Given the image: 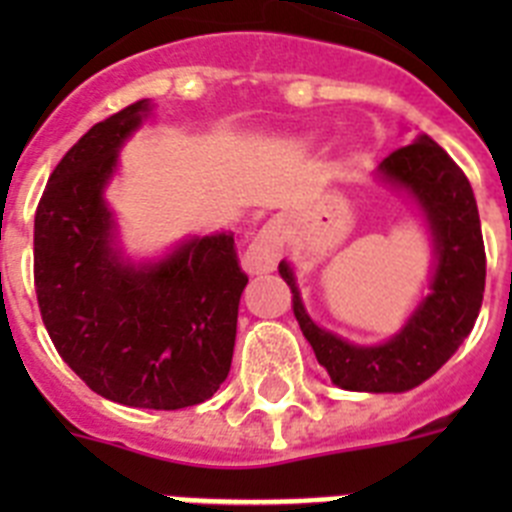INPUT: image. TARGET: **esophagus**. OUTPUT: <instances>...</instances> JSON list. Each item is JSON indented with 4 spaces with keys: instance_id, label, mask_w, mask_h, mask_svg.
Returning a JSON list of instances; mask_svg holds the SVG:
<instances>
[{
    "instance_id": "1",
    "label": "esophagus",
    "mask_w": 512,
    "mask_h": 512,
    "mask_svg": "<svg viewBox=\"0 0 512 512\" xmlns=\"http://www.w3.org/2000/svg\"><path fill=\"white\" fill-rule=\"evenodd\" d=\"M279 256H282V225L271 220L253 235L243 251V269L248 274H269L277 269Z\"/></svg>"
}]
</instances>
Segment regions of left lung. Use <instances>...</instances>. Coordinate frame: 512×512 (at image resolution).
Returning a JSON list of instances; mask_svg holds the SVG:
<instances>
[{
    "instance_id": "obj_1",
    "label": "left lung",
    "mask_w": 512,
    "mask_h": 512,
    "mask_svg": "<svg viewBox=\"0 0 512 512\" xmlns=\"http://www.w3.org/2000/svg\"><path fill=\"white\" fill-rule=\"evenodd\" d=\"M377 179L405 194L423 217L433 243L428 295L390 341L361 346L320 328L307 315L295 269L279 274L292 289V310L330 382L348 392H408L441 369L472 333L485 295V243L477 200L464 171L428 135L392 151Z\"/></svg>"
}]
</instances>
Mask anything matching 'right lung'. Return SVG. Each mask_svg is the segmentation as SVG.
<instances>
[{
	"instance_id": "1",
	"label": "right lung",
	"mask_w": 512,
	"mask_h": 512,
	"mask_svg": "<svg viewBox=\"0 0 512 512\" xmlns=\"http://www.w3.org/2000/svg\"><path fill=\"white\" fill-rule=\"evenodd\" d=\"M148 99L97 122L61 158L35 212V295L61 359L89 390L128 408L210 400L230 372L248 277L233 233L194 235L133 261L104 200Z\"/></svg>"
}]
</instances>
